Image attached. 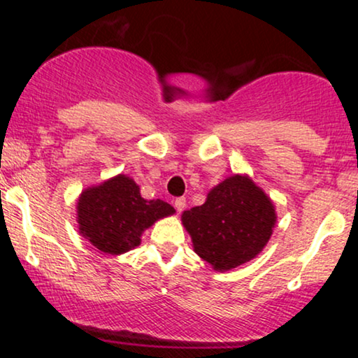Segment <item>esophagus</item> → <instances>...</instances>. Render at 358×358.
Returning <instances> with one entry per match:
<instances>
[{"instance_id":"1","label":"esophagus","mask_w":358,"mask_h":358,"mask_svg":"<svg viewBox=\"0 0 358 358\" xmlns=\"http://www.w3.org/2000/svg\"><path fill=\"white\" fill-rule=\"evenodd\" d=\"M185 207H187V200H185L183 196H180V199L175 200V208H176V212H178V213L183 212Z\"/></svg>"}]
</instances>
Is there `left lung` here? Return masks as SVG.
<instances>
[{
	"mask_svg": "<svg viewBox=\"0 0 358 358\" xmlns=\"http://www.w3.org/2000/svg\"><path fill=\"white\" fill-rule=\"evenodd\" d=\"M182 222L195 252L215 271H229L256 257L268 244L276 213L252 180L234 175L213 187L203 205L185 210Z\"/></svg>",
	"mask_w": 358,
	"mask_h": 358,
	"instance_id": "left-lung-1",
	"label": "left lung"
}]
</instances>
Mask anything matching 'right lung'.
<instances>
[{
	"instance_id": "obj_1",
	"label": "right lung",
	"mask_w": 358,
	"mask_h": 358,
	"mask_svg": "<svg viewBox=\"0 0 358 358\" xmlns=\"http://www.w3.org/2000/svg\"><path fill=\"white\" fill-rule=\"evenodd\" d=\"M173 212L175 208L163 200L143 199L134 180L124 175L84 190L77 203L82 236L113 256L136 248L143 231Z\"/></svg>"
}]
</instances>
